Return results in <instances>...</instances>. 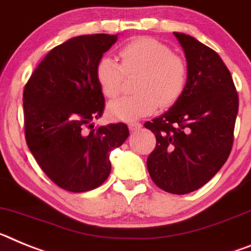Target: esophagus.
Instances as JSON below:
<instances>
[{
  "label": "esophagus",
  "mask_w": 251,
  "mask_h": 251,
  "mask_svg": "<svg viewBox=\"0 0 251 251\" xmlns=\"http://www.w3.org/2000/svg\"><path fill=\"white\" fill-rule=\"evenodd\" d=\"M128 128H130V131L131 132L139 131L141 128V125L140 124H130V125H128Z\"/></svg>",
  "instance_id": "34e87169"
}]
</instances>
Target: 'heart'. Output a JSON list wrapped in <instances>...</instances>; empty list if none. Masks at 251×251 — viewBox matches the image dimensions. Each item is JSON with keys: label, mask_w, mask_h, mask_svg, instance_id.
Instances as JSON below:
<instances>
[{"label": "heart", "mask_w": 251, "mask_h": 251, "mask_svg": "<svg viewBox=\"0 0 251 251\" xmlns=\"http://www.w3.org/2000/svg\"><path fill=\"white\" fill-rule=\"evenodd\" d=\"M120 64L110 56H102L96 65V80L102 95L116 97L125 77L139 75L134 96L110 102L107 112L112 119L135 121L152 115L159 108L177 103L187 86L186 63L174 55L169 47L151 38L132 40L120 50Z\"/></svg>", "instance_id": "obj_1"}]
</instances>
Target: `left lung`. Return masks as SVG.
Masks as SVG:
<instances>
[{
	"mask_svg": "<svg viewBox=\"0 0 251 251\" xmlns=\"http://www.w3.org/2000/svg\"><path fill=\"white\" fill-rule=\"evenodd\" d=\"M187 59V86L179 101L144 126L156 138L147 167L163 191L186 195L201 188L230 155L239 96L219 54L197 39L174 32Z\"/></svg>",
	"mask_w": 251,
	"mask_h": 251,
	"instance_id": "obj_1",
	"label": "left lung"
}]
</instances>
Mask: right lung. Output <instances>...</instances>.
I'll return each instance as SVG.
<instances>
[{
  "label": "right lung",
  "mask_w": 251,
  "mask_h": 251,
  "mask_svg": "<svg viewBox=\"0 0 251 251\" xmlns=\"http://www.w3.org/2000/svg\"><path fill=\"white\" fill-rule=\"evenodd\" d=\"M117 35L69 39L47 54L24 88L25 139L38 164L56 186L87 192L111 172L110 152L128 136L127 125L93 127L104 110L96 65Z\"/></svg>",
  "instance_id": "right-lung-1"
}]
</instances>
